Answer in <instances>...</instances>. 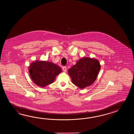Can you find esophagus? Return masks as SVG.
I'll return each mask as SVG.
<instances>
[{
    "instance_id": "esophagus-1",
    "label": "esophagus",
    "mask_w": 134,
    "mask_h": 134,
    "mask_svg": "<svg viewBox=\"0 0 134 134\" xmlns=\"http://www.w3.org/2000/svg\"><path fill=\"white\" fill-rule=\"evenodd\" d=\"M66 69H67V68H66V67L65 66H64L63 67V71L64 72H66Z\"/></svg>"
}]
</instances>
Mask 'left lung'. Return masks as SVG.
Instances as JSON below:
<instances>
[{
	"mask_svg": "<svg viewBox=\"0 0 134 134\" xmlns=\"http://www.w3.org/2000/svg\"><path fill=\"white\" fill-rule=\"evenodd\" d=\"M100 69V65L98 60L84 57L69 69L68 72L72 83L82 89L95 82Z\"/></svg>",
	"mask_w": 134,
	"mask_h": 134,
	"instance_id": "obj_1",
	"label": "left lung"
}]
</instances>
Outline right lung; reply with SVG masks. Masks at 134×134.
I'll return each mask as SVG.
<instances>
[{"label":"right lung","instance_id":"obj_1","mask_svg":"<svg viewBox=\"0 0 134 134\" xmlns=\"http://www.w3.org/2000/svg\"><path fill=\"white\" fill-rule=\"evenodd\" d=\"M61 71L62 69L58 65L43 61L33 62L29 69L32 81L42 87L53 83L56 76Z\"/></svg>","mask_w":134,"mask_h":134}]
</instances>
